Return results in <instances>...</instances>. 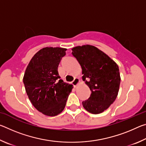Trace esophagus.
I'll return each mask as SVG.
<instances>
[{"label":"esophagus","instance_id":"1","mask_svg":"<svg viewBox=\"0 0 146 146\" xmlns=\"http://www.w3.org/2000/svg\"><path fill=\"white\" fill-rule=\"evenodd\" d=\"M79 82H80V80H79V79L78 78H75V79H74L73 81L71 83H72V84L73 85V86L76 87V86H77L78 84L79 83Z\"/></svg>","mask_w":146,"mask_h":146}]
</instances>
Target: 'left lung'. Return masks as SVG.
<instances>
[{
  "label": "left lung",
  "instance_id": "1",
  "mask_svg": "<svg viewBox=\"0 0 146 146\" xmlns=\"http://www.w3.org/2000/svg\"><path fill=\"white\" fill-rule=\"evenodd\" d=\"M72 55L81 66L82 80L91 92L90 98L82 102L84 108L93 114L102 113L117 97L120 83L118 65L93 46L75 47Z\"/></svg>",
  "mask_w": 146,
  "mask_h": 146
}]
</instances>
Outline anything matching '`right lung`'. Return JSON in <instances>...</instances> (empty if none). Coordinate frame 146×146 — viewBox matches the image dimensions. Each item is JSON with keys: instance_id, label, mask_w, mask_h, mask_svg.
<instances>
[{"instance_id": "add662e5", "label": "right lung", "mask_w": 146, "mask_h": 146, "mask_svg": "<svg viewBox=\"0 0 146 146\" xmlns=\"http://www.w3.org/2000/svg\"><path fill=\"white\" fill-rule=\"evenodd\" d=\"M66 49L44 48L29 62L23 82L33 106L43 114L53 117L66 106L72 85L64 82L58 75V67Z\"/></svg>"}]
</instances>
